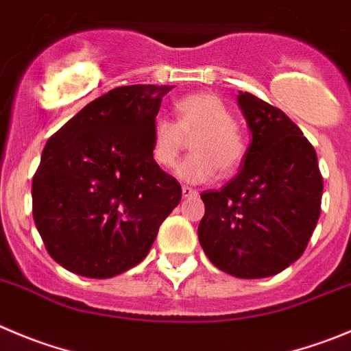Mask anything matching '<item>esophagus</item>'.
I'll return each instance as SVG.
<instances>
[{"label":"esophagus","mask_w":351,"mask_h":351,"mask_svg":"<svg viewBox=\"0 0 351 351\" xmlns=\"http://www.w3.org/2000/svg\"><path fill=\"white\" fill-rule=\"evenodd\" d=\"M182 194H183V197H194V195H197V191H195V189H192V186H189V185H183L182 186Z\"/></svg>","instance_id":"esophagus-1"}]
</instances>
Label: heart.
<instances>
[{
  "mask_svg": "<svg viewBox=\"0 0 351 351\" xmlns=\"http://www.w3.org/2000/svg\"><path fill=\"white\" fill-rule=\"evenodd\" d=\"M192 138L194 152L176 166L186 182H208L218 169L232 175L245 154V143L234 123V114L218 95L209 91L185 95L175 104V121L157 117L152 124V157L162 168H171Z\"/></svg>",
  "mask_w": 351,
  "mask_h": 351,
  "instance_id": "heart-1",
  "label": "heart"
}]
</instances>
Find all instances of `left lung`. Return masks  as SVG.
<instances>
[{"mask_svg":"<svg viewBox=\"0 0 351 351\" xmlns=\"http://www.w3.org/2000/svg\"><path fill=\"white\" fill-rule=\"evenodd\" d=\"M239 107L251 131L242 168L206 206L199 242L215 267L263 279L298 260L320 216L322 175L312 143L280 109L244 91Z\"/></svg>","mask_w":351,"mask_h":351,"instance_id":"left-lung-1","label":"left lung"}]
</instances>
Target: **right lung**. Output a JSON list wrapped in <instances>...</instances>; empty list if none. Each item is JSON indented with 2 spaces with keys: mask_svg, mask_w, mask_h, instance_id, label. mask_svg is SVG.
I'll list each match as a JSON object with an SVG mask.
<instances>
[{
  "mask_svg": "<svg viewBox=\"0 0 351 351\" xmlns=\"http://www.w3.org/2000/svg\"><path fill=\"white\" fill-rule=\"evenodd\" d=\"M171 88H114L43 149L32 216L48 254L69 271L109 279L130 270L178 206L182 186L152 157V124Z\"/></svg>",
  "mask_w": 351,
  "mask_h": 351,
  "instance_id": "obj_1",
  "label": "right lung"
}]
</instances>
